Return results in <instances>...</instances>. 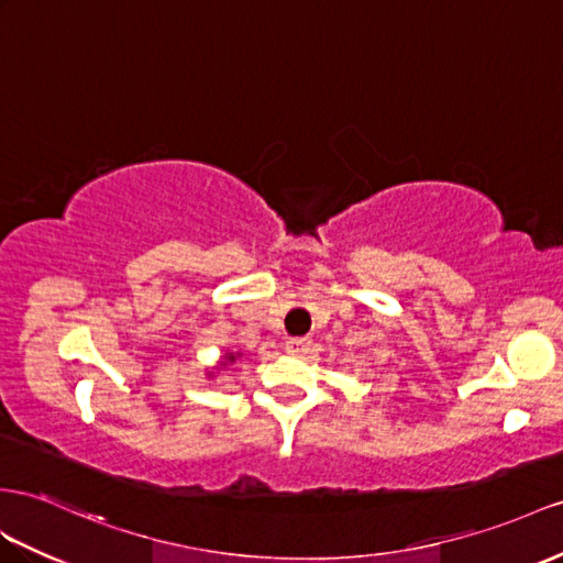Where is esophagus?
Segmentation results:
<instances>
[{"instance_id":"1","label":"esophagus","mask_w":563,"mask_h":563,"mask_svg":"<svg viewBox=\"0 0 563 563\" xmlns=\"http://www.w3.org/2000/svg\"><path fill=\"white\" fill-rule=\"evenodd\" d=\"M310 349V339L308 336H291L286 341V351L289 353H306Z\"/></svg>"}]
</instances>
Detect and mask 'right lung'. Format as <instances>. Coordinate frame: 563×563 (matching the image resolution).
Wrapping results in <instances>:
<instances>
[{
    "label": "right lung",
    "mask_w": 563,
    "mask_h": 563,
    "mask_svg": "<svg viewBox=\"0 0 563 563\" xmlns=\"http://www.w3.org/2000/svg\"><path fill=\"white\" fill-rule=\"evenodd\" d=\"M234 361H236V355H234V353H227V355H224V361H222V365L227 367L229 363H234Z\"/></svg>",
    "instance_id": "right-lung-1"
}]
</instances>
